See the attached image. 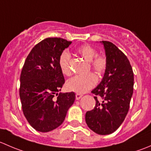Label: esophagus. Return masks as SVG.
Instances as JSON below:
<instances>
[{
  "label": "esophagus",
  "mask_w": 151,
  "mask_h": 151,
  "mask_svg": "<svg viewBox=\"0 0 151 151\" xmlns=\"http://www.w3.org/2000/svg\"><path fill=\"white\" fill-rule=\"evenodd\" d=\"M82 96H83V95H82V94H80V93H76V95H75L76 99L77 100L80 99V98H82Z\"/></svg>",
  "instance_id": "esophagus-1"
}]
</instances>
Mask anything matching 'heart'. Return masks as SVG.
Listing matches in <instances>:
<instances>
[{"label": "heart", "instance_id": "heart-1", "mask_svg": "<svg viewBox=\"0 0 151 151\" xmlns=\"http://www.w3.org/2000/svg\"><path fill=\"white\" fill-rule=\"evenodd\" d=\"M77 52L89 62V66L98 74H102L107 66V61L104 56L97 55V52L93 47L88 45H85L79 47ZM71 55L68 52L64 51L60 54L58 60V64L62 73L66 76L71 74L70 67ZM97 82V77L93 73H88L85 75H77L69 79L66 83L68 91L77 93H84L93 88Z\"/></svg>", "mask_w": 151, "mask_h": 151}]
</instances>
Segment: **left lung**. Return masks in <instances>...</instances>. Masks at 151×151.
<instances>
[{
  "mask_svg": "<svg viewBox=\"0 0 151 151\" xmlns=\"http://www.w3.org/2000/svg\"><path fill=\"white\" fill-rule=\"evenodd\" d=\"M107 66L102 80L91 93L96 106L85 114V122L95 133H113L129 112L133 94L134 73L129 59L112 42L102 41Z\"/></svg>",
  "mask_w": 151,
  "mask_h": 151,
  "instance_id": "left-lung-1",
  "label": "left lung"
}]
</instances>
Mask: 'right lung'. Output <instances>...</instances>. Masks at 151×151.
<instances>
[{
    "mask_svg": "<svg viewBox=\"0 0 151 151\" xmlns=\"http://www.w3.org/2000/svg\"><path fill=\"white\" fill-rule=\"evenodd\" d=\"M71 44L61 38H47L32 49L22 67L19 87L22 112L38 132H48L60 126L75 100L74 92L58 93L65 83L59 57Z\"/></svg>",
    "mask_w": 151,
    "mask_h": 151,
    "instance_id": "add662e5",
    "label": "right lung"
}]
</instances>
